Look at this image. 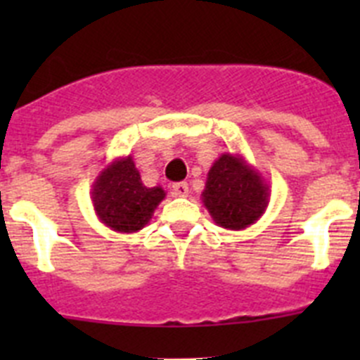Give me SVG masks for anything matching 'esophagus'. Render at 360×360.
Segmentation results:
<instances>
[{
  "label": "esophagus",
  "instance_id": "34e87169",
  "mask_svg": "<svg viewBox=\"0 0 360 360\" xmlns=\"http://www.w3.org/2000/svg\"><path fill=\"white\" fill-rule=\"evenodd\" d=\"M173 193L176 196H187L189 195V186H187L186 182H178V184H173Z\"/></svg>",
  "mask_w": 360,
  "mask_h": 360
}]
</instances>
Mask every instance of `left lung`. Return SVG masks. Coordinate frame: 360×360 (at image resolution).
Returning <instances> with one entry per match:
<instances>
[{
	"label": "left lung",
	"instance_id": "left-lung-1",
	"mask_svg": "<svg viewBox=\"0 0 360 360\" xmlns=\"http://www.w3.org/2000/svg\"><path fill=\"white\" fill-rule=\"evenodd\" d=\"M270 186L240 153H224L207 173L202 202L218 227L241 231L262 218Z\"/></svg>",
	"mask_w": 360,
	"mask_h": 360
}]
</instances>
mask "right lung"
I'll list each match as a JSON object with an SVG mask.
<instances>
[{
	"label": "right lung",
	"mask_w": 360,
	"mask_h": 360,
	"mask_svg": "<svg viewBox=\"0 0 360 360\" xmlns=\"http://www.w3.org/2000/svg\"><path fill=\"white\" fill-rule=\"evenodd\" d=\"M165 198L160 186L146 187L131 155L113 158L91 186L97 218L111 231L129 234L149 224L158 203Z\"/></svg>",
	"instance_id": "1"
}]
</instances>
